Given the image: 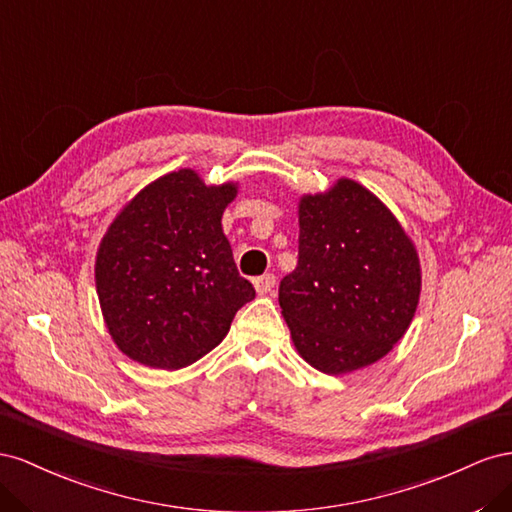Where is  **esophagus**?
Here are the masks:
<instances>
[{
  "label": "esophagus",
  "mask_w": 512,
  "mask_h": 512,
  "mask_svg": "<svg viewBox=\"0 0 512 512\" xmlns=\"http://www.w3.org/2000/svg\"><path fill=\"white\" fill-rule=\"evenodd\" d=\"M274 285H276L274 274H264V276H257V279H255V289H257L259 296L270 294V291L274 289Z\"/></svg>",
  "instance_id": "34e87169"
}]
</instances>
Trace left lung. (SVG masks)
Returning a JSON list of instances; mask_svg holds the SVG:
<instances>
[{
	"label": "left lung",
	"mask_w": 512,
	"mask_h": 512,
	"mask_svg": "<svg viewBox=\"0 0 512 512\" xmlns=\"http://www.w3.org/2000/svg\"><path fill=\"white\" fill-rule=\"evenodd\" d=\"M298 223V266L279 287L298 354L328 375L369 367L414 319L416 248L384 203L347 178L304 195Z\"/></svg>",
	"instance_id": "1"
}]
</instances>
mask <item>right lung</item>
I'll return each instance as SVG.
<instances>
[{
	"label": "right lung",
	"instance_id": "1",
	"mask_svg": "<svg viewBox=\"0 0 512 512\" xmlns=\"http://www.w3.org/2000/svg\"><path fill=\"white\" fill-rule=\"evenodd\" d=\"M233 182L180 169L115 216L96 255L102 317L120 352L145 367H188L221 343L255 289L242 279L221 218Z\"/></svg>",
	"mask_w": 512,
	"mask_h": 512
}]
</instances>
